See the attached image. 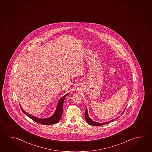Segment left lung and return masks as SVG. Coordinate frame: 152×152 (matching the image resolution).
I'll list each match as a JSON object with an SVG mask.
<instances>
[{
    "label": "left lung",
    "instance_id": "8db88e82",
    "mask_svg": "<svg viewBox=\"0 0 152 152\" xmlns=\"http://www.w3.org/2000/svg\"><path fill=\"white\" fill-rule=\"evenodd\" d=\"M125 109L124 110V111L121 114V115L123 114V113H124V112L125 111ZM85 119L86 121V122L89 124H90L91 125H94V126H99V125H104V124H107V123H108L110 122H112L113 121V120H114L115 119H113V120H111V121H109L108 122H104V123H98L96 122H95V121H94L92 120H91L90 118V117H89V116H88V109H87V107H86V110H85Z\"/></svg>",
    "mask_w": 152,
    "mask_h": 152
}]
</instances>
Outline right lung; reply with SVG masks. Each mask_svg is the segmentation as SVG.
<instances>
[{
  "label": "right lung",
  "instance_id": "right-lung-1",
  "mask_svg": "<svg viewBox=\"0 0 152 152\" xmlns=\"http://www.w3.org/2000/svg\"><path fill=\"white\" fill-rule=\"evenodd\" d=\"M69 93H67L66 95L62 96L61 98L59 99V101L58 102L57 107H56V110L54 112L53 114L50 117L45 118H40L37 117H35L34 116H32L30 114L27 112H25L23 108H22L21 106H20L22 112H23L24 114L27 115L28 117H30L31 119L34 120L36 122L39 123L43 125H52L56 124V123L58 122L61 119L62 116V112H63V106H64V99L66 96L68 95Z\"/></svg>",
  "mask_w": 152,
  "mask_h": 152
}]
</instances>
